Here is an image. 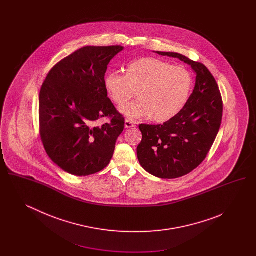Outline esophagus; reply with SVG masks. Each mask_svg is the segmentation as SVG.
I'll list each match as a JSON object with an SVG mask.
<instances>
[{
    "instance_id": "obj_1",
    "label": "esophagus",
    "mask_w": 256,
    "mask_h": 256,
    "mask_svg": "<svg viewBox=\"0 0 256 256\" xmlns=\"http://www.w3.org/2000/svg\"><path fill=\"white\" fill-rule=\"evenodd\" d=\"M124 126H126V128H135L136 126H135V124H134L132 120L126 119V122H124Z\"/></svg>"
}]
</instances>
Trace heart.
Returning a JSON list of instances; mask_svg holds the SVG:
<instances>
[{"label": "heart", "instance_id": "b5f03b06", "mask_svg": "<svg viewBox=\"0 0 256 256\" xmlns=\"http://www.w3.org/2000/svg\"><path fill=\"white\" fill-rule=\"evenodd\" d=\"M126 74L110 72L104 78V89L121 106L134 96L138 98L121 108L130 119L152 118L156 122H169L187 104L194 86L192 73L159 58H145L128 63Z\"/></svg>", "mask_w": 256, "mask_h": 256}]
</instances>
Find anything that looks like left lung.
<instances>
[{"label":"left lung","mask_w":256,"mask_h":256,"mask_svg":"<svg viewBox=\"0 0 256 256\" xmlns=\"http://www.w3.org/2000/svg\"><path fill=\"white\" fill-rule=\"evenodd\" d=\"M156 52L189 64L196 74L194 91L176 117L163 124L139 126L141 166L159 178L172 180L191 172L206 158L219 132L222 100L216 80L202 63L176 52Z\"/></svg>","instance_id":"obj_1"}]
</instances>
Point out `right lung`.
I'll return each instance as SVG.
<instances>
[{
	"mask_svg": "<svg viewBox=\"0 0 256 256\" xmlns=\"http://www.w3.org/2000/svg\"><path fill=\"white\" fill-rule=\"evenodd\" d=\"M122 46H87L56 63L39 94V132L50 158L74 176L104 170L113 156L124 118L104 86L110 60ZM108 116L110 122L97 121Z\"/></svg>",
	"mask_w": 256,
	"mask_h": 256,
	"instance_id": "right-lung-1",
	"label": "right lung"
}]
</instances>
